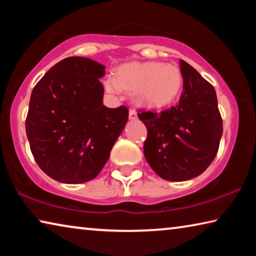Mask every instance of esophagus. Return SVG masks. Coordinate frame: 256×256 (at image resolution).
<instances>
[{
    "instance_id": "esophagus-1",
    "label": "esophagus",
    "mask_w": 256,
    "mask_h": 256,
    "mask_svg": "<svg viewBox=\"0 0 256 256\" xmlns=\"http://www.w3.org/2000/svg\"><path fill=\"white\" fill-rule=\"evenodd\" d=\"M128 118H130V120H136L138 118V114H136V112L133 110V108H131V110H130V112H128Z\"/></svg>"
}]
</instances>
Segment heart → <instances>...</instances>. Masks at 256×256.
Instances as JSON below:
<instances>
[{
  "mask_svg": "<svg viewBox=\"0 0 256 256\" xmlns=\"http://www.w3.org/2000/svg\"><path fill=\"white\" fill-rule=\"evenodd\" d=\"M183 76L178 66L170 63L132 62L118 68V76L104 81L107 92L118 94L123 89H134V97L146 106H164L180 94Z\"/></svg>",
  "mask_w": 256,
  "mask_h": 256,
  "instance_id": "obj_1",
  "label": "heart"
}]
</instances>
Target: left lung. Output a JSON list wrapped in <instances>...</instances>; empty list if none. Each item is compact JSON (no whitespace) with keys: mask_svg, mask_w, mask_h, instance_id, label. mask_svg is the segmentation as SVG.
<instances>
[{"mask_svg":"<svg viewBox=\"0 0 256 256\" xmlns=\"http://www.w3.org/2000/svg\"><path fill=\"white\" fill-rule=\"evenodd\" d=\"M183 92L178 102L160 112L140 110L148 130L144 157L154 172L172 182L202 174L214 159L222 136L216 90L185 60H180Z\"/></svg>","mask_w":256,"mask_h":256,"instance_id":"obj_1","label":"left lung"}]
</instances>
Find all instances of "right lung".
<instances>
[{"label":"right lung","instance_id":"1","mask_svg":"<svg viewBox=\"0 0 256 256\" xmlns=\"http://www.w3.org/2000/svg\"><path fill=\"white\" fill-rule=\"evenodd\" d=\"M105 66L72 56L52 66L30 96L26 133L40 170L66 184L94 180L128 118L125 106L102 104Z\"/></svg>","mask_w":256,"mask_h":256}]
</instances>
